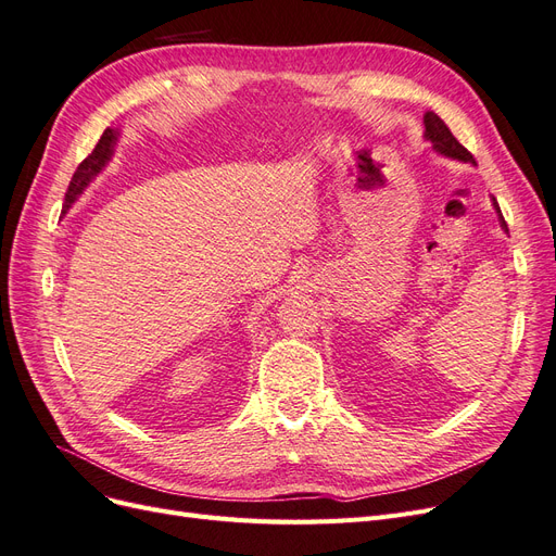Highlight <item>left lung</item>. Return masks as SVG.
Masks as SVG:
<instances>
[{
	"instance_id": "8db88e82",
	"label": "left lung",
	"mask_w": 556,
	"mask_h": 556,
	"mask_svg": "<svg viewBox=\"0 0 556 556\" xmlns=\"http://www.w3.org/2000/svg\"><path fill=\"white\" fill-rule=\"evenodd\" d=\"M425 141L431 146V150H433L435 155L447 157V160H457V162H464V164H473V166H476L473 155H470L468 150H466L457 139L452 137V131L447 129V125H445V123L441 121V117L435 115L433 111H427V113H425ZM492 206H494V211H496V215H498L501 229L508 233V225H506V220H503L501 208H498L494 197H492Z\"/></svg>"
}]
</instances>
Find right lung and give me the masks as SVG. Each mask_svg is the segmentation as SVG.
Wrapping results in <instances>:
<instances>
[{
    "label": "right lung",
    "instance_id": "add662e5",
    "mask_svg": "<svg viewBox=\"0 0 556 556\" xmlns=\"http://www.w3.org/2000/svg\"><path fill=\"white\" fill-rule=\"evenodd\" d=\"M117 141V131L113 127H106V131L102 134V139L94 146L92 153L78 164V169L70 182V190L64 194V206L62 213H70V208L76 204L78 197L86 192L88 185L106 169V164L113 157V146Z\"/></svg>",
    "mask_w": 556,
    "mask_h": 556
}]
</instances>
